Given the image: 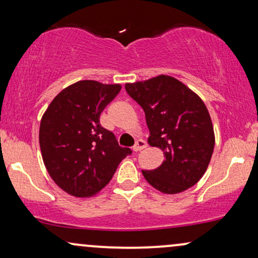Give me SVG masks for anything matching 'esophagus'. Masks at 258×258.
Masks as SVG:
<instances>
[{
	"label": "esophagus",
	"instance_id": "esophagus-1",
	"mask_svg": "<svg viewBox=\"0 0 258 258\" xmlns=\"http://www.w3.org/2000/svg\"><path fill=\"white\" fill-rule=\"evenodd\" d=\"M144 148H147V142L143 141V139H138V141H136L135 146H133V152H139Z\"/></svg>",
	"mask_w": 258,
	"mask_h": 258
}]
</instances>
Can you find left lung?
<instances>
[{
	"label": "left lung",
	"mask_w": 258,
	"mask_h": 258,
	"mask_svg": "<svg viewBox=\"0 0 258 258\" xmlns=\"http://www.w3.org/2000/svg\"><path fill=\"white\" fill-rule=\"evenodd\" d=\"M146 112L148 143L160 148L165 160L155 170H142L150 185L165 194L184 191L199 182L211 160L215 133L206 105L172 76L126 84Z\"/></svg>",
	"instance_id": "obj_1"
}]
</instances>
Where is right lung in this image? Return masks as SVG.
Wrapping results in <instances>:
<instances>
[{"label": "right lung", "instance_id": "right-lung-1", "mask_svg": "<svg viewBox=\"0 0 258 258\" xmlns=\"http://www.w3.org/2000/svg\"><path fill=\"white\" fill-rule=\"evenodd\" d=\"M121 85L82 80L64 88L44 111L40 148L49 176L59 188L78 198L97 194L132 153L102 127V111L119 94Z\"/></svg>", "mask_w": 258, "mask_h": 258}]
</instances>
